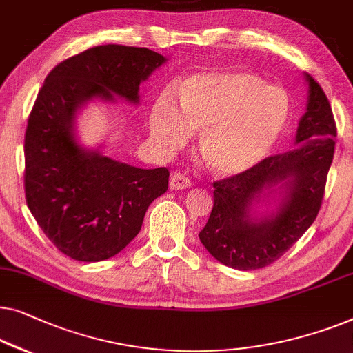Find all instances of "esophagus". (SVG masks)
I'll return each instance as SVG.
<instances>
[{
	"instance_id": "1",
	"label": "esophagus",
	"mask_w": 353,
	"mask_h": 353,
	"mask_svg": "<svg viewBox=\"0 0 353 353\" xmlns=\"http://www.w3.org/2000/svg\"><path fill=\"white\" fill-rule=\"evenodd\" d=\"M192 185L190 179L185 174H181V172H174L170 179V187L171 190H182V188H188Z\"/></svg>"
}]
</instances>
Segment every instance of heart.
<instances>
[{
  "label": "heart",
  "instance_id": "1",
  "mask_svg": "<svg viewBox=\"0 0 353 353\" xmlns=\"http://www.w3.org/2000/svg\"><path fill=\"white\" fill-rule=\"evenodd\" d=\"M290 117V99L254 72L211 68L181 84V108L170 92L152 107L150 134L165 150L185 145L200 132L198 155L221 177L250 171L269 155Z\"/></svg>",
  "mask_w": 353,
  "mask_h": 353
}]
</instances>
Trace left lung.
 Here are the masks:
<instances>
[{"mask_svg":"<svg viewBox=\"0 0 353 353\" xmlns=\"http://www.w3.org/2000/svg\"><path fill=\"white\" fill-rule=\"evenodd\" d=\"M305 79L309 99L296 147L212 183L214 205L198 236L214 259L232 269L256 270L280 259L320 211L337 131L323 89L309 73ZM274 194L276 211L256 216L252 206L276 201Z\"/></svg>","mask_w":353,"mask_h":353,"instance_id":"obj_1","label":"left lung"}]
</instances>
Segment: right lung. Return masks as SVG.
<instances>
[{
	"label": "right lung",
	"instance_id": "obj_1",
	"mask_svg": "<svg viewBox=\"0 0 353 353\" xmlns=\"http://www.w3.org/2000/svg\"><path fill=\"white\" fill-rule=\"evenodd\" d=\"M165 62L147 48L105 44L59 63L39 89L23 145L26 198L44 235L72 259L99 262L125 250L170 182L166 168L142 170L79 145L77 112L113 94L137 105L141 83Z\"/></svg>",
	"mask_w": 353,
	"mask_h": 353
}]
</instances>
